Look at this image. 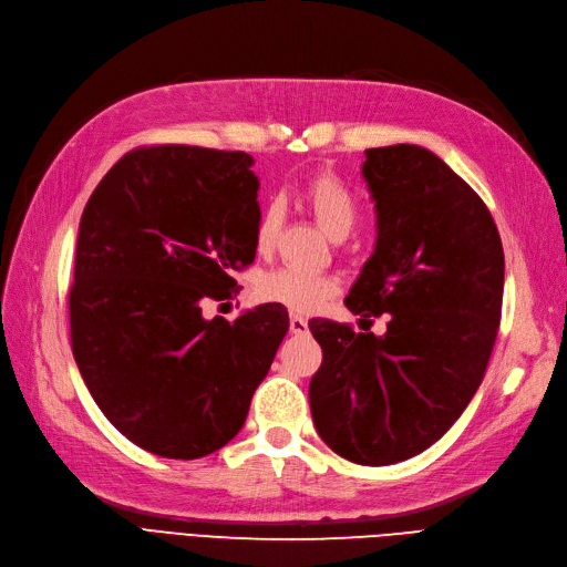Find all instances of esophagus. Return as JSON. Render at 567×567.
<instances>
[{"instance_id": "1", "label": "esophagus", "mask_w": 567, "mask_h": 567, "mask_svg": "<svg viewBox=\"0 0 567 567\" xmlns=\"http://www.w3.org/2000/svg\"><path fill=\"white\" fill-rule=\"evenodd\" d=\"M289 332L291 334H306L308 322L301 316H289Z\"/></svg>"}]
</instances>
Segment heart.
Returning <instances> with one entry per match:
<instances>
[{"label":"heart","mask_w":567,"mask_h":567,"mask_svg":"<svg viewBox=\"0 0 567 567\" xmlns=\"http://www.w3.org/2000/svg\"><path fill=\"white\" fill-rule=\"evenodd\" d=\"M301 199L322 230L334 240H343L360 218L358 197L332 174H322L310 181L301 193ZM280 224L282 207L278 203L266 205L257 221V233H254V245H257L259 254H270V249L276 247ZM254 289H257V297L261 301L285 306L295 313H310V310L320 308L337 295V280L322 276V272H306L282 266L261 272Z\"/></svg>","instance_id":"obj_1"}]
</instances>
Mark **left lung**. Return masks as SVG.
<instances>
[{
    "instance_id": "left-lung-1",
    "label": "left lung",
    "mask_w": 567,
    "mask_h": 567,
    "mask_svg": "<svg viewBox=\"0 0 567 567\" xmlns=\"http://www.w3.org/2000/svg\"><path fill=\"white\" fill-rule=\"evenodd\" d=\"M377 245L346 306L389 313L386 334L310 320L322 349L310 379L318 435L362 466L431 447L478 391L502 318L504 249L464 178L422 145L364 151Z\"/></svg>"
}]
</instances>
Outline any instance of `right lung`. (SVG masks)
Here are the masks:
<instances>
[{"instance_id": "right-lung-1", "label": "right lung", "mask_w": 567, "mask_h": 567, "mask_svg": "<svg viewBox=\"0 0 567 567\" xmlns=\"http://www.w3.org/2000/svg\"><path fill=\"white\" fill-rule=\"evenodd\" d=\"M251 155L197 145L126 153L84 207L70 289L72 355L122 435L199 460L243 429L289 316L278 303L203 318L257 254Z\"/></svg>"}]
</instances>
